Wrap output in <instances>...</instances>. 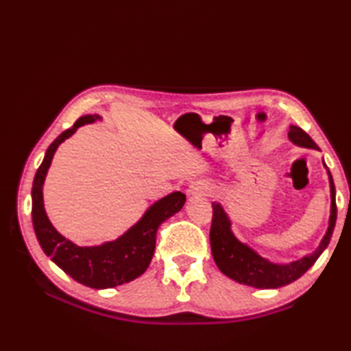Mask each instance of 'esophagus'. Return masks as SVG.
<instances>
[{
    "label": "esophagus",
    "instance_id": "34e87169",
    "mask_svg": "<svg viewBox=\"0 0 351 351\" xmlns=\"http://www.w3.org/2000/svg\"><path fill=\"white\" fill-rule=\"evenodd\" d=\"M210 193H212V187L207 182L197 181L189 187V195H199L201 197V195H210Z\"/></svg>",
    "mask_w": 351,
    "mask_h": 351
}]
</instances>
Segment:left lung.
Listing matches in <instances>:
<instances>
[{"label": "left lung", "instance_id": "left-lung-1", "mask_svg": "<svg viewBox=\"0 0 351 351\" xmlns=\"http://www.w3.org/2000/svg\"><path fill=\"white\" fill-rule=\"evenodd\" d=\"M288 138L297 147L319 150L316 142H314L300 127L291 125ZM324 167L326 169V175H328L331 193L328 228H326V232L324 235V239L320 240L319 246L314 249L311 254H306L302 258L293 260L289 261V263H274V261L261 257V255L255 252L251 246H247L246 243L240 241L232 232V221H230L224 207L217 203V201L212 203V255L218 269L221 271L226 277L232 278L237 283L247 285V287H254L258 289H276L285 287V285L293 283L311 268L314 261L320 257V254H322L326 246H328L337 217L335 182H332V176L325 162Z\"/></svg>", "mask_w": 351, "mask_h": 351}]
</instances>
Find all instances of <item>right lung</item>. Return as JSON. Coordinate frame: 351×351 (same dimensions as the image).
<instances>
[{
    "mask_svg": "<svg viewBox=\"0 0 351 351\" xmlns=\"http://www.w3.org/2000/svg\"><path fill=\"white\" fill-rule=\"evenodd\" d=\"M97 121H102V116L79 117L74 125L58 136L46 150L32 184V224L41 249L58 268L85 287L106 289L128 283L144 274L153 258L158 228L182 209L186 195L173 192L158 199L144 212L138 223L112 241L96 246H79L63 237L46 215L43 184L58 145L71 138L79 127Z\"/></svg>",
    "mask_w": 351,
    "mask_h": 351,
    "instance_id": "1",
    "label": "right lung"
}]
</instances>
